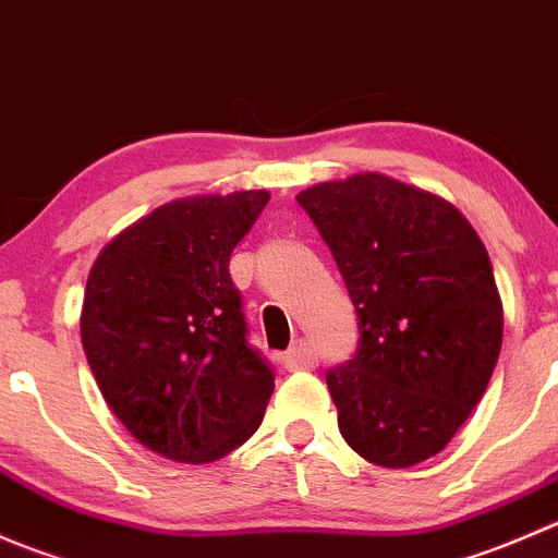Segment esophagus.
Segmentation results:
<instances>
[{
	"label": "esophagus",
	"instance_id": "obj_1",
	"mask_svg": "<svg viewBox=\"0 0 558 558\" xmlns=\"http://www.w3.org/2000/svg\"><path fill=\"white\" fill-rule=\"evenodd\" d=\"M280 362H283L286 369H313L315 364H318L315 362V351L305 340H296L294 345L280 356Z\"/></svg>",
	"mask_w": 558,
	"mask_h": 558
}]
</instances>
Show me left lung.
I'll return each instance as SVG.
<instances>
[{"instance_id": "8db88e82", "label": "left lung", "mask_w": 558, "mask_h": 558, "mask_svg": "<svg viewBox=\"0 0 558 558\" xmlns=\"http://www.w3.org/2000/svg\"><path fill=\"white\" fill-rule=\"evenodd\" d=\"M359 315V351L326 373L348 446L378 466L440 453L481 402L502 348L486 245L442 196L380 172L296 194Z\"/></svg>"}]
</instances>
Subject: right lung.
Returning <instances> with one entry per match:
<instances>
[{
	"instance_id": "obj_1",
	"label": "right lung",
	"mask_w": 558,
	"mask_h": 558,
	"mask_svg": "<svg viewBox=\"0 0 558 558\" xmlns=\"http://www.w3.org/2000/svg\"><path fill=\"white\" fill-rule=\"evenodd\" d=\"M267 202L264 189L167 202L112 238L88 272L81 337L99 391L134 440L180 464L243 446L272 397L229 275Z\"/></svg>"
}]
</instances>
